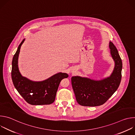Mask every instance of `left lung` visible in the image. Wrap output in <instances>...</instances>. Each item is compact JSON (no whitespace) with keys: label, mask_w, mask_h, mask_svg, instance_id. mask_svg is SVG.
<instances>
[{"label":"left lung","mask_w":135,"mask_h":135,"mask_svg":"<svg viewBox=\"0 0 135 135\" xmlns=\"http://www.w3.org/2000/svg\"><path fill=\"white\" fill-rule=\"evenodd\" d=\"M110 54L115 62L114 70L107 78L94 80L81 76L71 78L77 102L84 106H97L105 103L118 89L122 78V62L117 47L109 42Z\"/></svg>","instance_id":"obj_1"}]
</instances>
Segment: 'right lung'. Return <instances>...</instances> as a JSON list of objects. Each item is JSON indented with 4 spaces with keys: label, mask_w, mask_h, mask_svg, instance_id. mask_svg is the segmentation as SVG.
<instances>
[{
    "label": "right lung",
    "mask_w": 135,
    "mask_h": 135,
    "mask_svg": "<svg viewBox=\"0 0 135 135\" xmlns=\"http://www.w3.org/2000/svg\"><path fill=\"white\" fill-rule=\"evenodd\" d=\"M25 39L19 45L12 60V79L18 92L29 104L32 105H50L55 99L56 92L61 81L67 78L66 73H57L43 81H32L21 75L18 67V57Z\"/></svg>",
    "instance_id": "add662e5"
}]
</instances>
